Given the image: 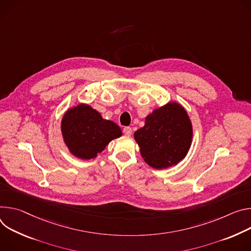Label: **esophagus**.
Returning a JSON list of instances; mask_svg holds the SVG:
<instances>
[{"label":"esophagus","instance_id":"34e87169","mask_svg":"<svg viewBox=\"0 0 251 251\" xmlns=\"http://www.w3.org/2000/svg\"><path fill=\"white\" fill-rule=\"evenodd\" d=\"M124 133H125L126 135H127V136L131 135V133H132V129H131V127H129V126H126V127L124 128Z\"/></svg>","mask_w":251,"mask_h":251}]
</instances>
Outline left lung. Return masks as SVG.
<instances>
[{"mask_svg": "<svg viewBox=\"0 0 251 251\" xmlns=\"http://www.w3.org/2000/svg\"><path fill=\"white\" fill-rule=\"evenodd\" d=\"M192 125L185 108L170 101L146 118L145 126L133 136L145 161L156 170L177 164L187 154L192 143Z\"/></svg>", "mask_w": 251, "mask_h": 251, "instance_id": "8db88e82", "label": "left lung"}]
</instances>
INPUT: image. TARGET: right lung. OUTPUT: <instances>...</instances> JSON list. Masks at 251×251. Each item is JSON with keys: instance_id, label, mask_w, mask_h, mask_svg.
<instances>
[{"instance_id": "right-lung-1", "label": "right lung", "mask_w": 251, "mask_h": 251, "mask_svg": "<svg viewBox=\"0 0 251 251\" xmlns=\"http://www.w3.org/2000/svg\"><path fill=\"white\" fill-rule=\"evenodd\" d=\"M61 130L65 145L75 157L83 160L98 156L105 147L123 135L121 127L88 103H78L63 116Z\"/></svg>"}]
</instances>
